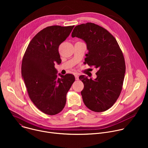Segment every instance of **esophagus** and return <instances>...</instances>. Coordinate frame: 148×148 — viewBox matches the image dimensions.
I'll return each instance as SVG.
<instances>
[{
  "instance_id": "34e87169",
  "label": "esophagus",
  "mask_w": 148,
  "mask_h": 148,
  "mask_svg": "<svg viewBox=\"0 0 148 148\" xmlns=\"http://www.w3.org/2000/svg\"><path fill=\"white\" fill-rule=\"evenodd\" d=\"M74 76H75V80H78L79 78H78V75L77 74H74Z\"/></svg>"
}]
</instances>
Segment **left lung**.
Instances as JSON below:
<instances>
[{"mask_svg": "<svg viewBox=\"0 0 148 148\" xmlns=\"http://www.w3.org/2000/svg\"><path fill=\"white\" fill-rule=\"evenodd\" d=\"M71 36L85 41L88 53L84 62L98 70L95 79L84 75L79 77L84 85L81 92L83 102L92 111H107L116 101L122 89L126 69L122 51L108 30L92 23L75 26Z\"/></svg>", "mask_w": 148, "mask_h": 148, "instance_id": "obj_1", "label": "left lung"}]
</instances>
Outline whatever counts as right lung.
Returning a JSON list of instances; mask_svg holds the SVG:
<instances>
[{
    "label": "right lung",
    "mask_w": 148,
    "mask_h": 148,
    "mask_svg": "<svg viewBox=\"0 0 148 148\" xmlns=\"http://www.w3.org/2000/svg\"><path fill=\"white\" fill-rule=\"evenodd\" d=\"M74 26H51L39 32L30 41L22 62V76L30 99L43 113L54 115L66 103V95L75 81L67 74L57 78L55 63L61 62L60 45L70 35Z\"/></svg>",
    "instance_id": "1"
}]
</instances>
